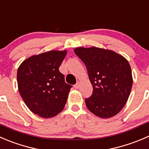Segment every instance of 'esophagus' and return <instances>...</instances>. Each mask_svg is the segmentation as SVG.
<instances>
[{"label":"esophagus","instance_id":"esophagus-1","mask_svg":"<svg viewBox=\"0 0 149 149\" xmlns=\"http://www.w3.org/2000/svg\"><path fill=\"white\" fill-rule=\"evenodd\" d=\"M79 86H80V83H79V82H77V84H75L74 87L75 88H76V89H78V88H79Z\"/></svg>","mask_w":149,"mask_h":149}]
</instances>
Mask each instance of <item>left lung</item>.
<instances>
[{"label":"left lung","mask_w":149,"mask_h":149,"mask_svg":"<svg viewBox=\"0 0 149 149\" xmlns=\"http://www.w3.org/2000/svg\"><path fill=\"white\" fill-rule=\"evenodd\" d=\"M74 51L86 66L93 88L92 95L85 100L87 108L101 118L115 116L124 107L132 88L128 61L114 51L97 47H78Z\"/></svg>","instance_id":"8db88e82"}]
</instances>
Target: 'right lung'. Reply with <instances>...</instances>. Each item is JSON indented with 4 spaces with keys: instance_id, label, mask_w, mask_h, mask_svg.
<instances>
[{
    "instance_id": "obj_1",
    "label": "right lung",
    "mask_w": 149,
    "mask_h": 149,
    "mask_svg": "<svg viewBox=\"0 0 149 149\" xmlns=\"http://www.w3.org/2000/svg\"><path fill=\"white\" fill-rule=\"evenodd\" d=\"M67 53L52 50L33 55L17 70L20 95L29 110L42 118L56 116L67 103L72 85L58 70Z\"/></svg>"
}]
</instances>
